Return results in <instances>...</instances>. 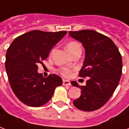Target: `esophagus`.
Returning a JSON list of instances; mask_svg holds the SVG:
<instances>
[{"label": "esophagus", "instance_id": "34e87169", "mask_svg": "<svg viewBox=\"0 0 129 129\" xmlns=\"http://www.w3.org/2000/svg\"><path fill=\"white\" fill-rule=\"evenodd\" d=\"M62 85H64V86H67V85H71V83H70V81H67V80H63Z\"/></svg>", "mask_w": 129, "mask_h": 129}]
</instances>
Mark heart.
Segmentation results:
<instances>
[{
  "label": "heart",
  "mask_w": 129,
  "mask_h": 129,
  "mask_svg": "<svg viewBox=\"0 0 129 129\" xmlns=\"http://www.w3.org/2000/svg\"><path fill=\"white\" fill-rule=\"evenodd\" d=\"M67 51H68L69 53L72 55L76 51L81 49V46L77 42L72 41V42H69L67 44ZM59 72L60 73V74L62 75L63 76L69 77V76L71 75V74H72V70L69 69V68H67V67H62V68H60L59 69Z\"/></svg>",
  "instance_id": "1"
}]
</instances>
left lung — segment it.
<instances>
[{"label": "left lung", "mask_w": 129, "mask_h": 129, "mask_svg": "<svg viewBox=\"0 0 129 129\" xmlns=\"http://www.w3.org/2000/svg\"><path fill=\"white\" fill-rule=\"evenodd\" d=\"M69 34L85 48L79 76L88 77L85 86L71 82L81 89V96L73 104L81 110L94 111L106 104L118 85L122 71L121 55L112 40L96 31H69Z\"/></svg>", "instance_id": "1"}]
</instances>
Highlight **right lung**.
<instances>
[{
  "mask_svg": "<svg viewBox=\"0 0 129 129\" xmlns=\"http://www.w3.org/2000/svg\"><path fill=\"white\" fill-rule=\"evenodd\" d=\"M67 33L30 31L16 37L8 48L5 64L8 80L17 98L28 106L44 105L55 88L62 85L60 76L44 77L37 72V65L47 58L51 48Z\"/></svg>",
  "mask_w": 129,
  "mask_h": 129,
  "instance_id": "1",
  "label": "right lung"
}]
</instances>
